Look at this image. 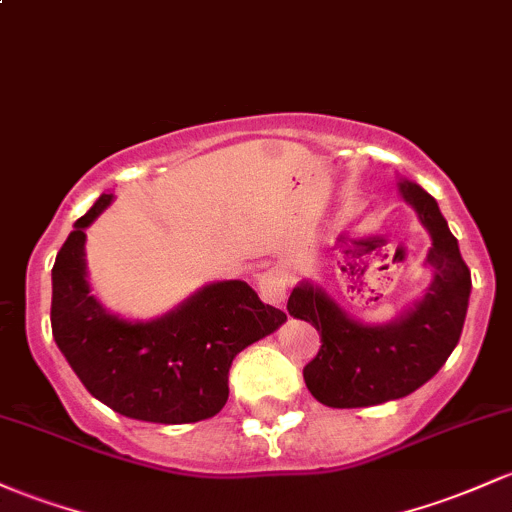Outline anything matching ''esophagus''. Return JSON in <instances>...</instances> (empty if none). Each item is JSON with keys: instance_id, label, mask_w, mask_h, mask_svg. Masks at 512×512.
<instances>
[{"instance_id": "34e87169", "label": "esophagus", "mask_w": 512, "mask_h": 512, "mask_svg": "<svg viewBox=\"0 0 512 512\" xmlns=\"http://www.w3.org/2000/svg\"><path fill=\"white\" fill-rule=\"evenodd\" d=\"M257 291H260V299L265 303L282 306V301L286 299V274L279 267L267 269L257 279Z\"/></svg>"}]
</instances>
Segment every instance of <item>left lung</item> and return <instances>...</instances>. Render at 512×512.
<instances>
[{
    "label": "left lung",
    "mask_w": 512,
    "mask_h": 512,
    "mask_svg": "<svg viewBox=\"0 0 512 512\" xmlns=\"http://www.w3.org/2000/svg\"><path fill=\"white\" fill-rule=\"evenodd\" d=\"M401 196L418 213L432 247L425 265L432 282L423 299L384 325L362 323L340 308L323 286L301 282L286 311L320 333V350L303 367L316 401L330 408H367L396 401L430 381L457 347L471 294V272L440 206L415 182H398Z\"/></svg>",
    "instance_id": "8db88e82"
}]
</instances>
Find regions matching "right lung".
<instances>
[{
    "instance_id": "obj_1",
    "label": "right lung",
    "mask_w": 512,
    "mask_h": 512,
    "mask_svg": "<svg viewBox=\"0 0 512 512\" xmlns=\"http://www.w3.org/2000/svg\"><path fill=\"white\" fill-rule=\"evenodd\" d=\"M114 201L101 194L67 235L53 265L50 325L72 372L104 406L162 425L213 418L228 401V372L238 352L286 320L247 282H213L153 320L106 311L87 279L84 243Z\"/></svg>"
}]
</instances>
